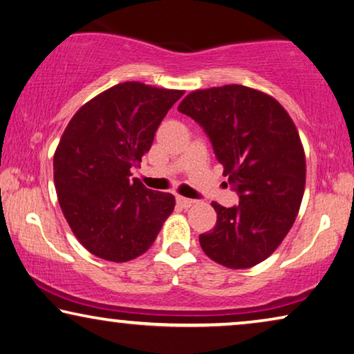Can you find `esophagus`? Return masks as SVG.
<instances>
[{"mask_svg":"<svg viewBox=\"0 0 354 354\" xmlns=\"http://www.w3.org/2000/svg\"><path fill=\"white\" fill-rule=\"evenodd\" d=\"M176 203L181 206V207H184V209H187V207H190L192 206L194 203H195V200H190V198H184V197H178L176 198Z\"/></svg>","mask_w":354,"mask_h":354,"instance_id":"34e87169","label":"esophagus"}]
</instances>
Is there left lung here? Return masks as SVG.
Segmentation results:
<instances>
[{"instance_id": "8db88e82", "label": "left lung", "mask_w": 354, "mask_h": 354, "mask_svg": "<svg viewBox=\"0 0 354 354\" xmlns=\"http://www.w3.org/2000/svg\"><path fill=\"white\" fill-rule=\"evenodd\" d=\"M178 110L203 127L239 203H212L217 222L200 234L205 254L252 268L279 248L298 216L306 156L295 122L276 99L243 85L198 89Z\"/></svg>"}]
</instances>
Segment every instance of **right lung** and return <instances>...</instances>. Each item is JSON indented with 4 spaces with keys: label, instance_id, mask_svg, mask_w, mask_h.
<instances>
[{
    "label": "right lung",
    "instance_id": "obj_1",
    "mask_svg": "<svg viewBox=\"0 0 354 354\" xmlns=\"http://www.w3.org/2000/svg\"><path fill=\"white\" fill-rule=\"evenodd\" d=\"M183 94L124 82L89 100L67 124L53 156L55 189L71 230L93 255L133 260L173 212L175 197L147 189L131 170Z\"/></svg>",
    "mask_w": 354,
    "mask_h": 354
}]
</instances>
